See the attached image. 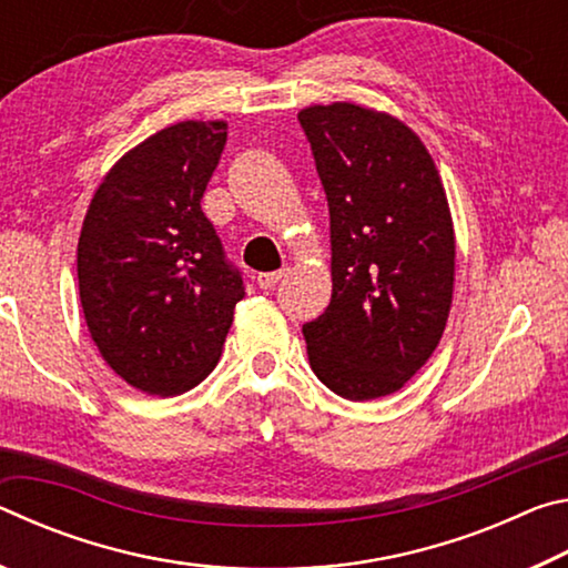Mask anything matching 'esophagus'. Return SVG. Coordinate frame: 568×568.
<instances>
[{"label": "esophagus", "mask_w": 568, "mask_h": 568, "mask_svg": "<svg viewBox=\"0 0 568 568\" xmlns=\"http://www.w3.org/2000/svg\"><path fill=\"white\" fill-rule=\"evenodd\" d=\"M281 277H285V267L283 271H273V273H261L257 275V285L263 287V291H273V287L281 283Z\"/></svg>", "instance_id": "esophagus-1"}]
</instances>
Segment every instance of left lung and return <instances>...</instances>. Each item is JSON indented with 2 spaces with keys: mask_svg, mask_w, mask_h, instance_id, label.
Here are the masks:
<instances>
[{
  "mask_svg": "<svg viewBox=\"0 0 568 568\" xmlns=\"http://www.w3.org/2000/svg\"><path fill=\"white\" fill-rule=\"evenodd\" d=\"M331 210V305L303 325L315 376L348 400L400 390L434 355L456 237L434 158L408 124L353 102L297 112Z\"/></svg>",
  "mask_w": 568,
  "mask_h": 568,
  "instance_id": "1",
  "label": "left lung"
}]
</instances>
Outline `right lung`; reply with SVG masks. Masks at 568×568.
<instances>
[{"instance_id":"1","label":"right lung","mask_w":568,"mask_h":568,"mask_svg":"<svg viewBox=\"0 0 568 568\" xmlns=\"http://www.w3.org/2000/svg\"><path fill=\"white\" fill-rule=\"evenodd\" d=\"M225 140L223 120L170 124L114 162L84 215V321L110 368L150 396L210 376L245 295L200 207Z\"/></svg>"}]
</instances>
